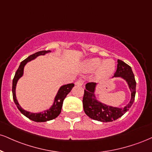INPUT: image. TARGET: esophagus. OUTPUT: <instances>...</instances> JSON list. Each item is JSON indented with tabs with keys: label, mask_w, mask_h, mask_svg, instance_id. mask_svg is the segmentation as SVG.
<instances>
[{
	"label": "esophagus",
	"mask_w": 152,
	"mask_h": 152,
	"mask_svg": "<svg viewBox=\"0 0 152 152\" xmlns=\"http://www.w3.org/2000/svg\"><path fill=\"white\" fill-rule=\"evenodd\" d=\"M83 84V82L82 80H78V81L75 83V85L77 86H81Z\"/></svg>",
	"instance_id": "obj_1"
}]
</instances>
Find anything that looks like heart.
Instances as JSON below:
<instances>
[{"label": "heart", "mask_w": 152, "mask_h": 152, "mask_svg": "<svg viewBox=\"0 0 152 152\" xmlns=\"http://www.w3.org/2000/svg\"><path fill=\"white\" fill-rule=\"evenodd\" d=\"M83 70L85 72L91 73L96 70V77L98 79H105L109 78L114 73L115 63L113 59H103L98 58H88L83 61Z\"/></svg>", "instance_id": "heart-1"}]
</instances>
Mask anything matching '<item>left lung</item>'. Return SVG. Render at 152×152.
Listing matches in <instances>:
<instances>
[{
  "label": "left lung",
  "mask_w": 152,
  "mask_h": 152,
  "mask_svg": "<svg viewBox=\"0 0 152 152\" xmlns=\"http://www.w3.org/2000/svg\"><path fill=\"white\" fill-rule=\"evenodd\" d=\"M120 78L126 81L131 92L130 100L123 107L107 105L100 101L97 98L96 92L98 83H86L83 98V110L86 114L93 120L103 122L114 121L128 111L134 103L136 94V81L131 67L118 59L117 71L113 78Z\"/></svg>",
  "instance_id": "8db88e82"
}]
</instances>
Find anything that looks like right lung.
<instances>
[{
    "label": "right lung",
    "instance_id": "1",
    "mask_svg": "<svg viewBox=\"0 0 152 152\" xmlns=\"http://www.w3.org/2000/svg\"><path fill=\"white\" fill-rule=\"evenodd\" d=\"M52 51H40V52H36L34 54H32V55L29 56L27 58H25L24 61H23L20 63L19 66V68L18 69L17 71L15 72V74L14 78L12 80V97H13V100L15 103L16 106L20 111L22 114L24 115L27 118L30 120H32V121L37 122H44L52 120L53 119L57 118L58 115L60 114L61 111L62 105H63L64 100L66 97L71 91L72 90L73 87L74 86V83H69L66 84V85L61 86L59 88L56 95L54 97V102H53L52 105L50 106L49 109L45 110L42 111L40 113H31L29 111L25 110L23 107L20 105L19 103H18L17 97H16V86H17L18 80L22 76H23L24 74V68H25V65L27 64V62H30L32 60L35 59V58L39 56L45 55L47 53H50Z\"/></svg>",
    "mask_w": 152,
    "mask_h": 152
}]
</instances>
